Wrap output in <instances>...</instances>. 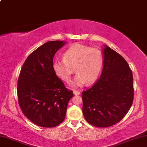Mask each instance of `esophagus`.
Wrapping results in <instances>:
<instances>
[{"label": "esophagus", "instance_id": "1", "mask_svg": "<svg viewBox=\"0 0 147 147\" xmlns=\"http://www.w3.org/2000/svg\"><path fill=\"white\" fill-rule=\"evenodd\" d=\"M73 93L74 94H80V91L77 90H73Z\"/></svg>", "mask_w": 147, "mask_h": 147}]
</instances>
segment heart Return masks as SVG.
<instances>
[{
	"label": "heart",
	"mask_w": 147,
	"mask_h": 147,
	"mask_svg": "<svg viewBox=\"0 0 147 147\" xmlns=\"http://www.w3.org/2000/svg\"><path fill=\"white\" fill-rule=\"evenodd\" d=\"M104 64V56L100 50L76 43L63 53V59L53 61L54 73L62 80L69 82L75 68L77 73L73 86H81L86 82L93 83L98 78Z\"/></svg>",
	"instance_id": "heart-1"
}]
</instances>
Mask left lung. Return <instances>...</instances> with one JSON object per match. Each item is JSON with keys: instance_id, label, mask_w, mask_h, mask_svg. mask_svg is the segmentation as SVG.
Wrapping results in <instances>:
<instances>
[{"instance_id": "8db88e82", "label": "left lung", "mask_w": 147, "mask_h": 147, "mask_svg": "<svg viewBox=\"0 0 147 147\" xmlns=\"http://www.w3.org/2000/svg\"><path fill=\"white\" fill-rule=\"evenodd\" d=\"M100 77L82 93V112L94 126L105 128L118 123L128 113L134 100L132 72L123 56L105 45Z\"/></svg>"}]
</instances>
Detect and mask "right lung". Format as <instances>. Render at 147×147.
Returning a JSON list of instances; mask_svg holds the SVG:
<instances>
[{"label":"right lung","instance_id":"add662e5","mask_svg":"<svg viewBox=\"0 0 147 147\" xmlns=\"http://www.w3.org/2000/svg\"><path fill=\"white\" fill-rule=\"evenodd\" d=\"M62 41L44 43L24 61L17 82V97L21 111L36 125L53 128L64 121L73 92L54 73L53 58L64 45Z\"/></svg>","mask_w":147,"mask_h":147}]
</instances>
